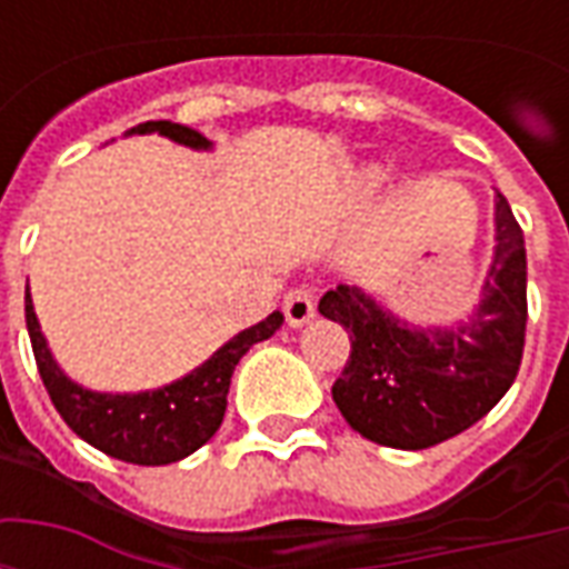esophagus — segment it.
I'll return each mask as SVG.
<instances>
[{
  "instance_id": "obj_1",
  "label": "esophagus",
  "mask_w": 569,
  "mask_h": 569,
  "mask_svg": "<svg viewBox=\"0 0 569 569\" xmlns=\"http://www.w3.org/2000/svg\"><path fill=\"white\" fill-rule=\"evenodd\" d=\"M283 313H286V322H289L292 329L308 326V322L317 317V301H313V292L305 289V286H298V289H292V292H286Z\"/></svg>"
}]
</instances>
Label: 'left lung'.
Wrapping results in <instances>:
<instances>
[{
	"mask_svg": "<svg viewBox=\"0 0 569 569\" xmlns=\"http://www.w3.org/2000/svg\"><path fill=\"white\" fill-rule=\"evenodd\" d=\"M497 247L472 320L411 329L357 286L320 298V313L350 332V359L332 399L362 439L420 451L460 436L512 387L527 329L521 224L497 191Z\"/></svg>",
	"mask_w": 569,
	"mask_h": 569,
	"instance_id": "obj_1",
	"label": "left lung"
}]
</instances>
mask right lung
<instances>
[{"instance_id": "obj_1", "label": "right lung", "mask_w": 569, "mask_h": 569, "mask_svg": "<svg viewBox=\"0 0 569 569\" xmlns=\"http://www.w3.org/2000/svg\"><path fill=\"white\" fill-rule=\"evenodd\" d=\"M128 133H161L167 140L182 142L191 149H210V140L203 133L186 124H173V121H146V124L130 128ZM280 326H283V313L273 310L268 320L249 326L228 345L219 347L200 369L167 383L161 390L93 393L69 381L60 371L44 345V335L32 310L30 289H27V329H30L32 353H36L44 390L60 411V418L97 451L137 466L176 463L198 451L200 445H207L216 436V429L222 427L234 366L249 347L271 338Z\"/></svg>"}]
</instances>
